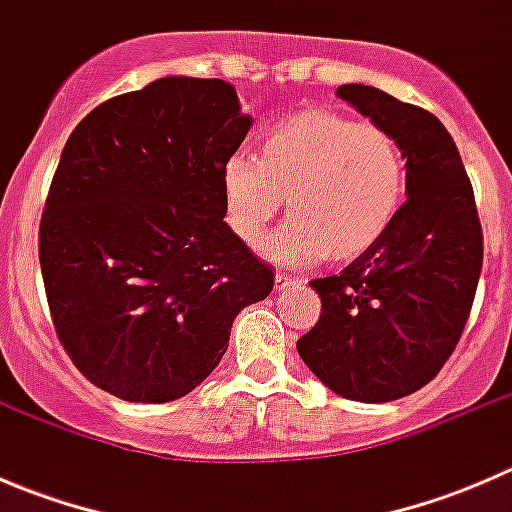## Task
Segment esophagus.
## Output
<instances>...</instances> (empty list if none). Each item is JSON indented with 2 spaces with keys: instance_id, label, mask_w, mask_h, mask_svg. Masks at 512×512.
Here are the masks:
<instances>
[{
  "instance_id": "esophagus-1",
  "label": "esophagus",
  "mask_w": 512,
  "mask_h": 512,
  "mask_svg": "<svg viewBox=\"0 0 512 512\" xmlns=\"http://www.w3.org/2000/svg\"><path fill=\"white\" fill-rule=\"evenodd\" d=\"M302 277H292V275H285V272H277L275 275V287L277 289H285L289 285H302Z\"/></svg>"
}]
</instances>
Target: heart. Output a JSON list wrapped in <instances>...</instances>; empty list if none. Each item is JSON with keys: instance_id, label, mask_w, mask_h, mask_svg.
<instances>
[{"instance_id": "obj_1", "label": "heart", "mask_w": 512, "mask_h": 512, "mask_svg": "<svg viewBox=\"0 0 512 512\" xmlns=\"http://www.w3.org/2000/svg\"><path fill=\"white\" fill-rule=\"evenodd\" d=\"M220 193L225 223L247 247L260 245L287 198L292 218L265 242L275 262H349L394 225L406 195V158L376 123L302 108L267 128L260 158L225 160Z\"/></svg>"}]
</instances>
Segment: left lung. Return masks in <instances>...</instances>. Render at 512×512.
I'll list each match as a JSON object with an SVG mask.
<instances>
[{
  "instance_id": "left-lung-1",
  "label": "left lung",
  "mask_w": 512,
  "mask_h": 512,
  "mask_svg": "<svg viewBox=\"0 0 512 512\" xmlns=\"http://www.w3.org/2000/svg\"><path fill=\"white\" fill-rule=\"evenodd\" d=\"M337 96L399 141L409 198L369 252L309 282L322 314L297 352L334 394L384 404L426 386L456 349L483 267V230L456 143L433 113L374 86L344 84Z\"/></svg>"
}]
</instances>
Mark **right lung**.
Segmentation results:
<instances>
[{"label": "right lung", "mask_w": 512, "mask_h": 512, "mask_svg": "<svg viewBox=\"0 0 512 512\" xmlns=\"http://www.w3.org/2000/svg\"><path fill=\"white\" fill-rule=\"evenodd\" d=\"M252 118L223 79L168 76L96 106L66 141L39 225L54 329L108 394L163 404L223 359L275 285L230 232L220 170Z\"/></svg>", "instance_id": "obj_1"}]
</instances>
